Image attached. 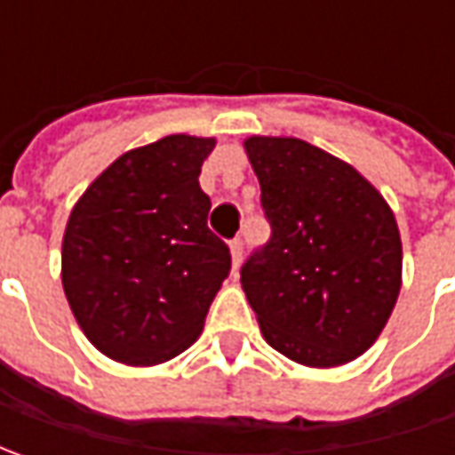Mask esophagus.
<instances>
[{"instance_id":"obj_1","label":"esophagus","mask_w":455,"mask_h":455,"mask_svg":"<svg viewBox=\"0 0 455 455\" xmlns=\"http://www.w3.org/2000/svg\"><path fill=\"white\" fill-rule=\"evenodd\" d=\"M230 258H233V271H237V266H240V260H243V240L235 237L233 243H230Z\"/></svg>"}]
</instances>
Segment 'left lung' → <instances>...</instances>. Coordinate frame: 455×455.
<instances>
[{"instance_id": "1", "label": "left lung", "mask_w": 455, "mask_h": 455, "mask_svg": "<svg viewBox=\"0 0 455 455\" xmlns=\"http://www.w3.org/2000/svg\"><path fill=\"white\" fill-rule=\"evenodd\" d=\"M271 240L240 283L273 349L306 367L364 355L393 314L403 243L393 210L357 169L293 136H251Z\"/></svg>"}]
</instances>
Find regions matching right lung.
Here are the masks:
<instances>
[{
    "instance_id": "right-lung-1",
    "label": "right lung",
    "mask_w": 455,
    "mask_h": 455,
    "mask_svg": "<svg viewBox=\"0 0 455 455\" xmlns=\"http://www.w3.org/2000/svg\"><path fill=\"white\" fill-rule=\"evenodd\" d=\"M212 149L215 139L164 136L121 154L76 202L62 235V289L106 357L149 367L200 337L230 273L200 187Z\"/></svg>"
}]
</instances>
